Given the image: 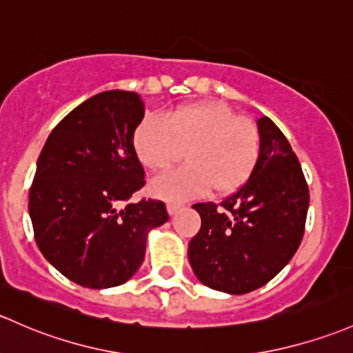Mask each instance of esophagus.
Segmentation results:
<instances>
[{
    "mask_svg": "<svg viewBox=\"0 0 353 353\" xmlns=\"http://www.w3.org/2000/svg\"><path fill=\"white\" fill-rule=\"evenodd\" d=\"M181 208H183V205H181V203H174V201L167 203V211H169V214H176L177 211L181 210Z\"/></svg>",
    "mask_w": 353,
    "mask_h": 353,
    "instance_id": "esophagus-1",
    "label": "esophagus"
}]
</instances>
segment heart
Here are the masks:
<instances>
[{
	"label": "heart",
	"mask_w": 353,
	"mask_h": 353,
	"mask_svg": "<svg viewBox=\"0 0 353 353\" xmlns=\"http://www.w3.org/2000/svg\"><path fill=\"white\" fill-rule=\"evenodd\" d=\"M133 145L152 172L165 174L186 154L184 169L152 184L167 199H188L236 191L248 181L261 157V132L247 117L221 103L181 106L162 118H147L137 128Z\"/></svg>",
	"instance_id": "obj_1"
}]
</instances>
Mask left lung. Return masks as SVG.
<instances>
[{
  "label": "left lung",
  "mask_w": 353,
  "mask_h": 353,
  "mask_svg": "<svg viewBox=\"0 0 353 353\" xmlns=\"http://www.w3.org/2000/svg\"><path fill=\"white\" fill-rule=\"evenodd\" d=\"M261 157L239 191L192 205L201 230L188 255L203 284L230 294L262 288L284 269L304 235L310 189L298 157L270 118L257 121Z\"/></svg>",
  "instance_id": "left-lung-1"
}]
</instances>
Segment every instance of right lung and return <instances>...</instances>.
<instances>
[{"instance_id":"1","label":"right lung","mask_w":353,"mask_h":353,"mask_svg":"<svg viewBox=\"0 0 353 353\" xmlns=\"http://www.w3.org/2000/svg\"><path fill=\"white\" fill-rule=\"evenodd\" d=\"M143 114L137 92H99L59 121L37 161L28 196L35 242L83 288L127 283L142 265L148 230L169 220L159 199L128 203L145 184L133 147Z\"/></svg>"}]
</instances>
